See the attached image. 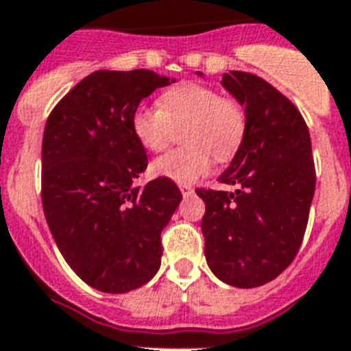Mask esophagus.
<instances>
[{"label": "esophagus", "mask_w": 351, "mask_h": 351, "mask_svg": "<svg viewBox=\"0 0 351 351\" xmlns=\"http://www.w3.org/2000/svg\"><path fill=\"white\" fill-rule=\"evenodd\" d=\"M180 191H182V194H184V196H191V194L194 193V189L187 184L180 185Z\"/></svg>", "instance_id": "34e87169"}]
</instances>
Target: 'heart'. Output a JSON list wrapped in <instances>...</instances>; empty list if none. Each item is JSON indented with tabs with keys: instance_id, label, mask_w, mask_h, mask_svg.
Segmentation results:
<instances>
[{
	"instance_id": "obj_1",
	"label": "heart",
	"mask_w": 351,
	"mask_h": 351,
	"mask_svg": "<svg viewBox=\"0 0 351 351\" xmlns=\"http://www.w3.org/2000/svg\"><path fill=\"white\" fill-rule=\"evenodd\" d=\"M247 112L239 100L205 84L184 81L158 97V109L141 106L130 117L134 138L148 152H162L176 132L184 148L152 162V171L176 184H193L210 171L213 157L228 162L247 136Z\"/></svg>"
}]
</instances>
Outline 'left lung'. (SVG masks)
Listing matches in <instances>:
<instances>
[{
	"label": "left lung",
	"mask_w": 351,
	"mask_h": 351,
	"mask_svg": "<svg viewBox=\"0 0 351 351\" xmlns=\"http://www.w3.org/2000/svg\"><path fill=\"white\" fill-rule=\"evenodd\" d=\"M221 84L245 108L249 125L242 148L219 176L237 191L196 189L206 206L205 258L222 282L256 288L286 270L302 243L316 187L309 129L265 79L233 70Z\"/></svg>",
	"instance_id": "left-lung-1"
}]
</instances>
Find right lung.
Segmentation results:
<instances>
[{"label":"right lung","mask_w":351,"mask_h":351,"mask_svg":"<svg viewBox=\"0 0 351 351\" xmlns=\"http://www.w3.org/2000/svg\"><path fill=\"white\" fill-rule=\"evenodd\" d=\"M175 79L97 70L56 104L42 139V206L58 249L91 288L127 293L157 274L160 233L182 201L175 182L136 187L148 166L130 129L139 102Z\"/></svg>","instance_id":"obj_1"}]
</instances>
